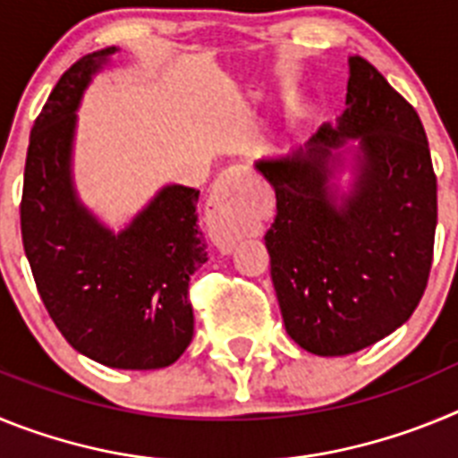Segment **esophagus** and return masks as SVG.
<instances>
[{
	"mask_svg": "<svg viewBox=\"0 0 458 458\" xmlns=\"http://www.w3.org/2000/svg\"><path fill=\"white\" fill-rule=\"evenodd\" d=\"M252 172L248 167H229L217 179L208 201V226L210 238L222 252H232L233 245L241 241V229L232 216V201L242 192Z\"/></svg>",
	"mask_w": 458,
	"mask_h": 458,
	"instance_id": "esophagus-1",
	"label": "esophagus"
}]
</instances>
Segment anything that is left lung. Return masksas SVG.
Wrapping results in <instances>:
<instances>
[{
	"instance_id": "left-lung-1",
	"label": "left lung",
	"mask_w": 458,
	"mask_h": 458,
	"mask_svg": "<svg viewBox=\"0 0 458 458\" xmlns=\"http://www.w3.org/2000/svg\"><path fill=\"white\" fill-rule=\"evenodd\" d=\"M344 105L302 147L254 163L277 197L266 248L286 333L323 358L367 349L411 318L438 216L422 121L358 55Z\"/></svg>"
}]
</instances>
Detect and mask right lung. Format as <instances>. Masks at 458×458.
<instances>
[{
  "label": "right lung",
  "mask_w": 458,
  "mask_h": 458,
  "mask_svg": "<svg viewBox=\"0 0 458 458\" xmlns=\"http://www.w3.org/2000/svg\"><path fill=\"white\" fill-rule=\"evenodd\" d=\"M116 52L72 64L31 128L22 245L40 301L72 349L112 369H163L192 342L188 286L208 261L199 190L163 185L116 229L82 201L72 174L78 109Z\"/></svg>",
  "instance_id": "1"
}]
</instances>
